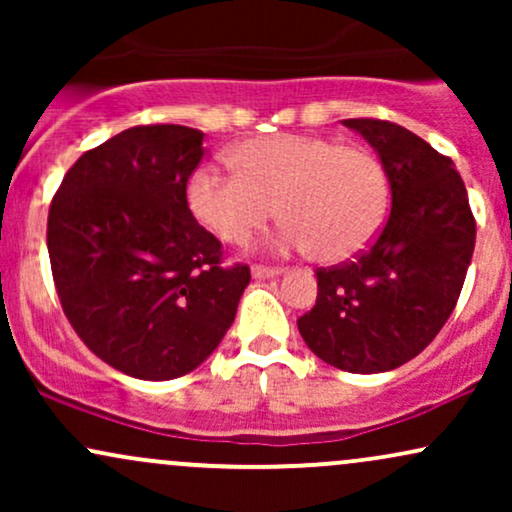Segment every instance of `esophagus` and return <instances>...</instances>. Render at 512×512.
Here are the masks:
<instances>
[{
  "instance_id": "esophagus-1",
  "label": "esophagus",
  "mask_w": 512,
  "mask_h": 512,
  "mask_svg": "<svg viewBox=\"0 0 512 512\" xmlns=\"http://www.w3.org/2000/svg\"><path fill=\"white\" fill-rule=\"evenodd\" d=\"M281 274H284V269L279 267H262V264L252 267V276H255V279H274V276H281Z\"/></svg>"
}]
</instances>
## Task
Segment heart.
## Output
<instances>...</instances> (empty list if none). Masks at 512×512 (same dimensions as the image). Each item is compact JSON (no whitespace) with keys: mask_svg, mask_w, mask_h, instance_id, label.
<instances>
[{"mask_svg":"<svg viewBox=\"0 0 512 512\" xmlns=\"http://www.w3.org/2000/svg\"><path fill=\"white\" fill-rule=\"evenodd\" d=\"M236 170L204 163L187 178L192 216L223 243H245L281 219L276 248L313 250L320 262L354 260L383 228L390 185L383 163L366 146L320 134H264L228 151Z\"/></svg>","mask_w":512,"mask_h":512,"instance_id":"obj_1","label":"heart"}]
</instances>
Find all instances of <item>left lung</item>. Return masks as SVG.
<instances>
[{
    "instance_id": "1",
    "label": "left lung",
    "mask_w": 512,
    "mask_h": 512,
    "mask_svg": "<svg viewBox=\"0 0 512 512\" xmlns=\"http://www.w3.org/2000/svg\"><path fill=\"white\" fill-rule=\"evenodd\" d=\"M373 146L390 182L385 228L354 262L317 269L315 308L298 330L346 373H385L436 339L460 298L477 223L455 163L409 129L344 120Z\"/></svg>"
}]
</instances>
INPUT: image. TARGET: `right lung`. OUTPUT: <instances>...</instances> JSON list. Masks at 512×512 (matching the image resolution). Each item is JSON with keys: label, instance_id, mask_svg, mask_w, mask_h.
I'll list each match as a JSON object with an SVG mask.
<instances>
[{"label": "right lung", "instance_id": "obj_1", "mask_svg": "<svg viewBox=\"0 0 512 512\" xmlns=\"http://www.w3.org/2000/svg\"><path fill=\"white\" fill-rule=\"evenodd\" d=\"M204 134L144 125L86 151L48 216V252L64 315L98 358L139 380L202 366L236 320L245 264L221 267V243L187 209Z\"/></svg>", "mask_w": 512, "mask_h": 512}]
</instances>
